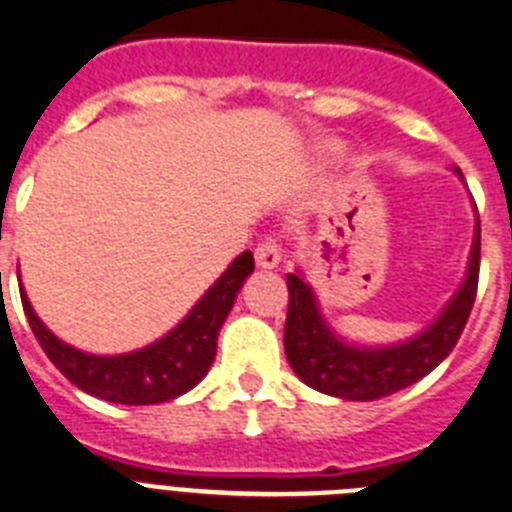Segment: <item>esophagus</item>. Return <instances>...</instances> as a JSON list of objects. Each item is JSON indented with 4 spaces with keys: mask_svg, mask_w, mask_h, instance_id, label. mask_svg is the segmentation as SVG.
Listing matches in <instances>:
<instances>
[{
    "mask_svg": "<svg viewBox=\"0 0 512 512\" xmlns=\"http://www.w3.org/2000/svg\"><path fill=\"white\" fill-rule=\"evenodd\" d=\"M255 262H257V267H262V270H273V267H278L280 262H283L280 247L275 245L273 239H267V242H262V245L257 247Z\"/></svg>",
    "mask_w": 512,
    "mask_h": 512,
    "instance_id": "1",
    "label": "esophagus"
}]
</instances>
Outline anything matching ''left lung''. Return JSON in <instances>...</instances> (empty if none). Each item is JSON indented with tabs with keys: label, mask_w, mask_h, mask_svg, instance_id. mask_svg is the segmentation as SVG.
Masks as SVG:
<instances>
[{
	"label": "left lung",
	"mask_w": 512,
	"mask_h": 512,
	"mask_svg": "<svg viewBox=\"0 0 512 512\" xmlns=\"http://www.w3.org/2000/svg\"><path fill=\"white\" fill-rule=\"evenodd\" d=\"M454 176L464 181L462 170ZM474 204V201H472ZM477 211V206H474ZM480 278V216L474 214L467 273L426 329L393 344H359L326 321L319 296L296 267L288 273V319L283 347L290 367L308 388L342 400H377L408 388L449 357L472 311Z\"/></svg>",
	"instance_id": "8db88e82"
}]
</instances>
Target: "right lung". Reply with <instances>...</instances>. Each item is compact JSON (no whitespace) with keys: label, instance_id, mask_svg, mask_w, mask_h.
Returning <instances> with one entry per match:
<instances>
[{"label":"right lung","instance_id":"add662e5","mask_svg":"<svg viewBox=\"0 0 512 512\" xmlns=\"http://www.w3.org/2000/svg\"><path fill=\"white\" fill-rule=\"evenodd\" d=\"M252 270L255 260L252 252L245 250L229 262L227 270L168 334L122 354H91L71 347L43 324L22 283L20 298L35 339L45 349L50 362L76 388L109 403L155 405L181 398L204 380L216 357V336Z\"/></svg>","mask_w":512,"mask_h":512}]
</instances>
